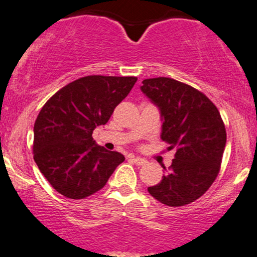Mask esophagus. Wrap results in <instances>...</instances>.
<instances>
[{
    "mask_svg": "<svg viewBox=\"0 0 257 257\" xmlns=\"http://www.w3.org/2000/svg\"><path fill=\"white\" fill-rule=\"evenodd\" d=\"M132 160H134L135 164L138 166H143L147 164V160L143 159V158H140V157H132Z\"/></svg>",
    "mask_w": 257,
    "mask_h": 257,
    "instance_id": "1",
    "label": "esophagus"
}]
</instances>
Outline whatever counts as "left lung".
Masks as SVG:
<instances>
[{"instance_id": "1", "label": "left lung", "mask_w": 257, "mask_h": 257, "mask_svg": "<svg viewBox=\"0 0 257 257\" xmlns=\"http://www.w3.org/2000/svg\"><path fill=\"white\" fill-rule=\"evenodd\" d=\"M141 90L159 108L161 140L176 148L175 159L149 194L167 206L200 198L220 172L226 128L220 111L203 92L170 77L142 81Z\"/></svg>"}]
</instances>
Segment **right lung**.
I'll use <instances>...</instances> for the list:
<instances>
[{
  "instance_id": "1",
  "label": "right lung",
  "mask_w": 257,
  "mask_h": 257,
  "mask_svg": "<svg viewBox=\"0 0 257 257\" xmlns=\"http://www.w3.org/2000/svg\"><path fill=\"white\" fill-rule=\"evenodd\" d=\"M135 76L90 75L68 83L42 106L34 125V160L57 192L83 199L102 189L125 157L97 146L105 125L130 93Z\"/></svg>"
}]
</instances>
